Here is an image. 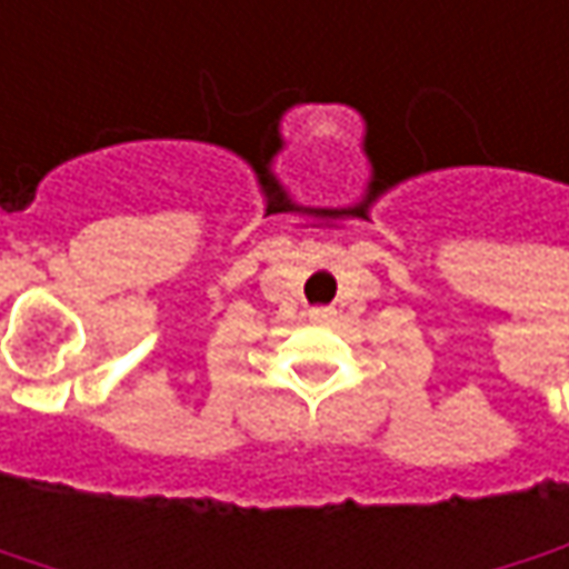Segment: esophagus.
Returning <instances> with one entry per match:
<instances>
[{
    "mask_svg": "<svg viewBox=\"0 0 569 569\" xmlns=\"http://www.w3.org/2000/svg\"><path fill=\"white\" fill-rule=\"evenodd\" d=\"M333 308H308V321H315V323H330L333 321Z\"/></svg>",
    "mask_w": 569,
    "mask_h": 569,
    "instance_id": "34e87169",
    "label": "esophagus"
}]
</instances>
